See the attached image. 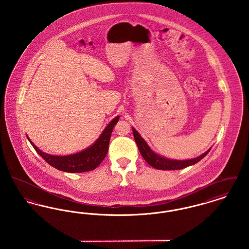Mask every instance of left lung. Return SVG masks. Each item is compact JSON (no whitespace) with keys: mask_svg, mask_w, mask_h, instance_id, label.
Wrapping results in <instances>:
<instances>
[{"mask_svg":"<svg viewBox=\"0 0 249 249\" xmlns=\"http://www.w3.org/2000/svg\"><path fill=\"white\" fill-rule=\"evenodd\" d=\"M132 132H133L134 140L137 143L139 151L142 155V158L144 159V160L149 165L154 167L158 170H169V171L170 170H181L188 166L193 165L202 160L206 155L208 154V152L211 149V148L208 149L205 153L201 154V156H199L197 158L191 159V160H171V159H167L165 157H162L160 155L155 153L154 151L148 146L146 142L141 137L139 132L134 128H132Z\"/></svg>","mask_w":249,"mask_h":249,"instance_id":"left-lung-1","label":"left lung"}]
</instances>
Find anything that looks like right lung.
<instances>
[{
    "label": "right lung",
    "instance_id": "right-lung-1",
    "mask_svg": "<svg viewBox=\"0 0 249 249\" xmlns=\"http://www.w3.org/2000/svg\"><path fill=\"white\" fill-rule=\"evenodd\" d=\"M119 117H116L102 132L96 142L89 147L76 154L68 156H54L47 154L41 151L29 138V141L49 165L58 169L59 171L67 173H84L92 171L101 164L108 152V146L111 138V133L115 125L118 123Z\"/></svg>",
    "mask_w": 249,
    "mask_h": 249
}]
</instances>
